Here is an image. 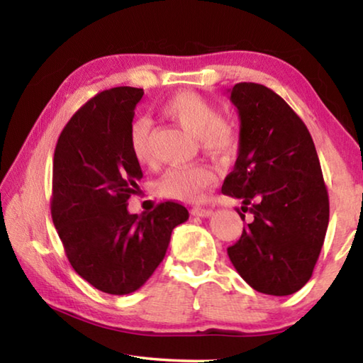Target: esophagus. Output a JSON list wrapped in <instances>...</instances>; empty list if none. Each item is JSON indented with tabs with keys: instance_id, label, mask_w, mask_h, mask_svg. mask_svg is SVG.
I'll return each mask as SVG.
<instances>
[{
	"instance_id": "34e87169",
	"label": "esophagus",
	"mask_w": 363,
	"mask_h": 363,
	"mask_svg": "<svg viewBox=\"0 0 363 363\" xmlns=\"http://www.w3.org/2000/svg\"><path fill=\"white\" fill-rule=\"evenodd\" d=\"M190 213H192L194 216L208 218V216H211V214H213V210H210V208H205V206H194L192 210H190Z\"/></svg>"
}]
</instances>
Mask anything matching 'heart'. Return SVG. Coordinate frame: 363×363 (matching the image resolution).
Segmentation results:
<instances>
[{"instance_id":"b5f03b06","label":"heart","mask_w":363,"mask_h":363,"mask_svg":"<svg viewBox=\"0 0 363 363\" xmlns=\"http://www.w3.org/2000/svg\"><path fill=\"white\" fill-rule=\"evenodd\" d=\"M164 118L177 123L184 131L195 136L200 150L213 158L225 160L237 153L240 130L237 123L219 115V108L206 97L195 93H177L160 106ZM128 147L133 158L143 167H152L155 158L152 150V125L147 118L133 121L128 133ZM214 171L205 163L174 167L164 171L155 182L158 195L169 200L196 201L213 186Z\"/></svg>"}]
</instances>
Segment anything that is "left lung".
I'll return each mask as SVG.
<instances>
[{
    "mask_svg": "<svg viewBox=\"0 0 363 363\" xmlns=\"http://www.w3.org/2000/svg\"><path fill=\"white\" fill-rule=\"evenodd\" d=\"M230 101L240 116V145L223 194L242 199L253 220L227 255L256 291L286 296L312 277L327 233L320 162L304 121L272 89L237 83Z\"/></svg>",
    "mask_w": 363,
    "mask_h": 363,
    "instance_id": "8db88e82",
    "label": "left lung"
}]
</instances>
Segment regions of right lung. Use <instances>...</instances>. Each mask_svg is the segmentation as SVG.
<instances>
[{
  "mask_svg": "<svg viewBox=\"0 0 363 363\" xmlns=\"http://www.w3.org/2000/svg\"><path fill=\"white\" fill-rule=\"evenodd\" d=\"M143 96L131 86L96 94L67 123L54 150L52 223L75 272L108 294L143 286L167 255L171 232L189 219L176 201L140 216L128 211L143 177L128 147Z\"/></svg>",
  "mask_w": 363,
  "mask_h": 363,
  "instance_id": "1",
  "label": "right lung"
}]
</instances>
